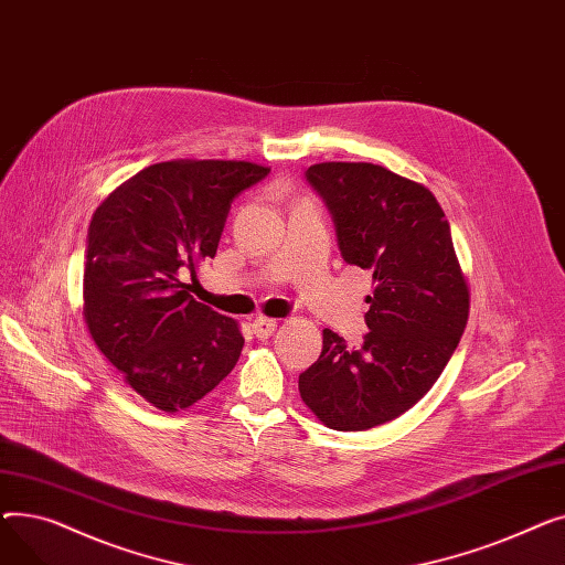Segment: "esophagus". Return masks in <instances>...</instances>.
Returning <instances> with one entry per match:
<instances>
[{
  "instance_id": "34e87169",
  "label": "esophagus",
  "mask_w": 565,
  "mask_h": 565,
  "mask_svg": "<svg viewBox=\"0 0 565 565\" xmlns=\"http://www.w3.org/2000/svg\"><path fill=\"white\" fill-rule=\"evenodd\" d=\"M252 330L258 339H270L277 330V320L273 318H265V316H258L254 322H252Z\"/></svg>"
}]
</instances>
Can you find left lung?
<instances>
[{"label": "left lung", "instance_id": "left-lung-1", "mask_svg": "<svg viewBox=\"0 0 565 565\" xmlns=\"http://www.w3.org/2000/svg\"><path fill=\"white\" fill-rule=\"evenodd\" d=\"M309 185L334 220L345 263L373 273L360 350L322 332L300 396L334 430H369L419 403L449 364L469 316L451 226L433 192L371 162H320Z\"/></svg>", "mask_w": 565, "mask_h": 565}]
</instances>
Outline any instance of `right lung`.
Segmentation results:
<instances>
[{
	"instance_id": "1",
	"label": "right lung",
	"mask_w": 565,
	"mask_h": 565,
	"mask_svg": "<svg viewBox=\"0 0 565 565\" xmlns=\"http://www.w3.org/2000/svg\"><path fill=\"white\" fill-rule=\"evenodd\" d=\"M267 173L243 160L151 164L116 188L88 224V334L158 409L194 405L241 358L237 322L196 302L183 277L215 258L233 199Z\"/></svg>"
}]
</instances>
